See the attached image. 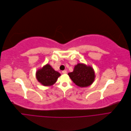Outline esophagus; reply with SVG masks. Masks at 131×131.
I'll return each mask as SVG.
<instances>
[{"instance_id":"esophagus-1","label":"esophagus","mask_w":131,"mask_h":131,"mask_svg":"<svg viewBox=\"0 0 131 131\" xmlns=\"http://www.w3.org/2000/svg\"><path fill=\"white\" fill-rule=\"evenodd\" d=\"M62 73L63 74H66V73H67V71L66 70H63V71H62Z\"/></svg>"}]
</instances>
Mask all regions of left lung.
Instances as JSON below:
<instances>
[{
    "mask_svg": "<svg viewBox=\"0 0 131 131\" xmlns=\"http://www.w3.org/2000/svg\"><path fill=\"white\" fill-rule=\"evenodd\" d=\"M68 74L73 83L81 88L91 85L95 78L94 69L83 63H79L75 65L73 71Z\"/></svg>",
    "mask_w": 131,
    "mask_h": 131,
    "instance_id": "1",
    "label": "left lung"
}]
</instances>
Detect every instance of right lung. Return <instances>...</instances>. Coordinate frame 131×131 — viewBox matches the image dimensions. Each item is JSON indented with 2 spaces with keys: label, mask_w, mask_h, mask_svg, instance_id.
Instances as JSON below:
<instances>
[{
  "label": "right lung",
  "mask_w": 131,
  "mask_h": 131,
  "mask_svg": "<svg viewBox=\"0 0 131 131\" xmlns=\"http://www.w3.org/2000/svg\"><path fill=\"white\" fill-rule=\"evenodd\" d=\"M61 74L55 71L48 64L38 69L36 72L37 81L45 86H51L57 81Z\"/></svg>",
  "instance_id": "right-lung-1"
}]
</instances>
